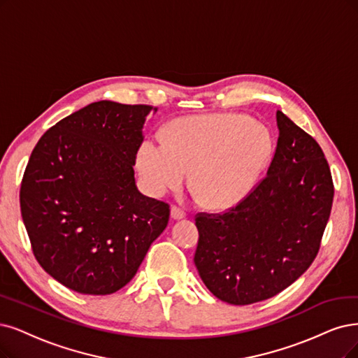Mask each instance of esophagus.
Returning <instances> with one entry per match:
<instances>
[{"label": "esophagus", "mask_w": 358, "mask_h": 358, "mask_svg": "<svg viewBox=\"0 0 358 358\" xmlns=\"http://www.w3.org/2000/svg\"><path fill=\"white\" fill-rule=\"evenodd\" d=\"M184 217H186V214H184L180 208H177V206H172L171 208V218L172 220L178 221V220H182Z\"/></svg>", "instance_id": "1"}]
</instances>
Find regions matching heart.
Listing matches in <instances>:
<instances>
[{
  "label": "heart",
  "mask_w": 358,
  "mask_h": 358,
  "mask_svg": "<svg viewBox=\"0 0 358 358\" xmlns=\"http://www.w3.org/2000/svg\"><path fill=\"white\" fill-rule=\"evenodd\" d=\"M273 153L268 129L243 115L182 117L161 136L145 137L136 165L153 196L180 189L192 172L205 205L226 210L254 190Z\"/></svg>",
  "instance_id": "b5f03b06"
}]
</instances>
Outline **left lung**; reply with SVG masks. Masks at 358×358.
Returning a JSON list of instances; mask_svg holds the SVG:
<instances>
[{"mask_svg":"<svg viewBox=\"0 0 358 358\" xmlns=\"http://www.w3.org/2000/svg\"><path fill=\"white\" fill-rule=\"evenodd\" d=\"M279 140L255 190L222 215H199L194 266L218 299L248 306L277 295L311 266L334 202L324 153L277 110Z\"/></svg>","mask_w":358,"mask_h":358,"instance_id":"8db88e82","label":"left lung"}]
</instances>
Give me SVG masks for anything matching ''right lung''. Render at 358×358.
<instances>
[{"label": "right lung", "instance_id": "obj_1", "mask_svg": "<svg viewBox=\"0 0 358 358\" xmlns=\"http://www.w3.org/2000/svg\"><path fill=\"white\" fill-rule=\"evenodd\" d=\"M150 110L91 103L51 127L29 157L20 210L34 255L78 294L124 287L168 224L169 206L140 193L132 168Z\"/></svg>", "mask_w": 358, "mask_h": 358}]
</instances>
